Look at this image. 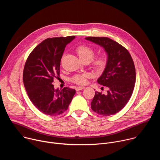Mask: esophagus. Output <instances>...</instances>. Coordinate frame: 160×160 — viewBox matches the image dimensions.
I'll list each match as a JSON object with an SVG mask.
<instances>
[{"instance_id": "34e87169", "label": "esophagus", "mask_w": 160, "mask_h": 160, "mask_svg": "<svg viewBox=\"0 0 160 160\" xmlns=\"http://www.w3.org/2000/svg\"><path fill=\"white\" fill-rule=\"evenodd\" d=\"M85 88V87H82V86H81V87H76V90L77 91H79V90H82V89H84Z\"/></svg>"}]
</instances>
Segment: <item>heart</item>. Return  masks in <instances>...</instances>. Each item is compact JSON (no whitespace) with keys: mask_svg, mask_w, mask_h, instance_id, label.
Returning <instances> with one entry per match:
<instances>
[{"mask_svg":"<svg viewBox=\"0 0 160 160\" xmlns=\"http://www.w3.org/2000/svg\"><path fill=\"white\" fill-rule=\"evenodd\" d=\"M75 51L79 58L83 62H89L96 71L100 72L104 70L107 64V58L104 54H100L95 56V51L93 48L87 45H79L76 48ZM91 77V75L88 73L77 74L74 75L71 80L72 82L78 85H85L87 80Z\"/></svg>","mask_w":160,"mask_h":160,"instance_id":"b5f03b06","label":"heart"}]
</instances>
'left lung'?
<instances>
[{
    "label": "left lung",
    "mask_w": 160,
    "mask_h": 160,
    "mask_svg": "<svg viewBox=\"0 0 160 160\" xmlns=\"http://www.w3.org/2000/svg\"><path fill=\"white\" fill-rule=\"evenodd\" d=\"M85 39L103 47L108 56L105 70L98 80V83L108 88L107 94L96 91L91 108L100 115H115L126 106L133 93L136 78L133 59L125 48L111 38L88 37Z\"/></svg>",
    "instance_id": "obj_1"
}]
</instances>
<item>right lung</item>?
<instances>
[{"label":"right lung","instance_id":"obj_1","mask_svg":"<svg viewBox=\"0 0 160 160\" xmlns=\"http://www.w3.org/2000/svg\"><path fill=\"white\" fill-rule=\"evenodd\" d=\"M75 36L49 38L31 52L23 70L22 80L28 96L42 112L61 115L69 106L76 91L69 87L55 90L54 79L60 75V62L66 45Z\"/></svg>","mask_w":160,"mask_h":160}]
</instances>
